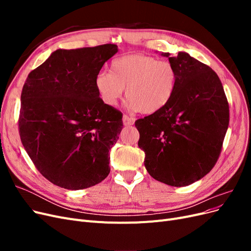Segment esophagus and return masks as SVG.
I'll list each match as a JSON object with an SVG mask.
<instances>
[{"instance_id": "obj_1", "label": "esophagus", "mask_w": 251, "mask_h": 251, "mask_svg": "<svg viewBox=\"0 0 251 251\" xmlns=\"http://www.w3.org/2000/svg\"><path fill=\"white\" fill-rule=\"evenodd\" d=\"M123 123H124V126H130L134 125V123H135V118L130 117V116H127V115H124V116H123Z\"/></svg>"}]
</instances>
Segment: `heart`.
Returning <instances> with one entry per match:
<instances>
[{
    "label": "heart",
    "instance_id": "1",
    "mask_svg": "<svg viewBox=\"0 0 251 251\" xmlns=\"http://www.w3.org/2000/svg\"><path fill=\"white\" fill-rule=\"evenodd\" d=\"M178 73L170 62L131 54L114 59L109 72H100L94 86L101 101L114 107L126 89V105L133 111L153 114L170 102L176 91Z\"/></svg>",
    "mask_w": 251,
    "mask_h": 251
}]
</instances>
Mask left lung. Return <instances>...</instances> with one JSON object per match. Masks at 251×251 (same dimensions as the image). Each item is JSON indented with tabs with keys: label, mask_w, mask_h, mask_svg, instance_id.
<instances>
[{
	"label": "left lung",
	"mask_w": 251,
	"mask_h": 251,
	"mask_svg": "<svg viewBox=\"0 0 251 251\" xmlns=\"http://www.w3.org/2000/svg\"><path fill=\"white\" fill-rule=\"evenodd\" d=\"M169 58L178 83L163 109L136 120L144 166L157 181L186 186L214 168L229 124V107L217 73L186 52Z\"/></svg>",
	"instance_id": "8db88e82"
}]
</instances>
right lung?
Segmentation results:
<instances>
[{
  "mask_svg": "<svg viewBox=\"0 0 251 251\" xmlns=\"http://www.w3.org/2000/svg\"><path fill=\"white\" fill-rule=\"evenodd\" d=\"M117 52L114 44L58 49L23 87L22 143L36 169L59 187L88 188L110 173V150L123 130V114L101 101L94 79Z\"/></svg>",
  "mask_w": 251,
  "mask_h": 251,
  "instance_id": "1",
  "label": "right lung"
}]
</instances>
